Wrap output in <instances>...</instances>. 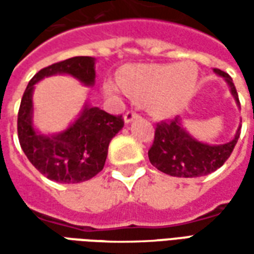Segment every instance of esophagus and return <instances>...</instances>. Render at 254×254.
Instances as JSON below:
<instances>
[{
  "label": "esophagus",
  "mask_w": 254,
  "mask_h": 254,
  "mask_svg": "<svg viewBox=\"0 0 254 254\" xmlns=\"http://www.w3.org/2000/svg\"><path fill=\"white\" fill-rule=\"evenodd\" d=\"M138 117V113H136L134 110H130V111H127L125 113V116H124V120H125V122L127 124H129V122H132L134 118H137Z\"/></svg>",
  "instance_id": "1"
}]
</instances>
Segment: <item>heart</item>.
Masks as SVG:
<instances>
[{"label": "heart", "mask_w": 254, "mask_h": 254, "mask_svg": "<svg viewBox=\"0 0 254 254\" xmlns=\"http://www.w3.org/2000/svg\"><path fill=\"white\" fill-rule=\"evenodd\" d=\"M198 81L196 64L184 61L165 65H136L125 69L121 85L127 94L151 99L152 110L159 116H173L187 105ZM107 92H118L114 84L106 85Z\"/></svg>", "instance_id": "b5f03b06"}]
</instances>
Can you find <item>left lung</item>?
Here are the masks:
<instances>
[{
  "label": "left lung",
  "instance_id": "8db88e82",
  "mask_svg": "<svg viewBox=\"0 0 254 254\" xmlns=\"http://www.w3.org/2000/svg\"><path fill=\"white\" fill-rule=\"evenodd\" d=\"M215 73L224 77L230 85L231 95L240 106L233 78L220 69H215ZM240 129L229 143L209 145L191 137L182 127L180 117L171 121H160L156 124L154 143L148 151L149 162L158 170L171 177L194 178L207 176L218 170L229 159L240 137Z\"/></svg>",
  "mask_w": 254,
  "mask_h": 254
}]
</instances>
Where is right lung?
<instances>
[{
	"label": "right lung",
	"instance_id": "right-lung-1",
	"mask_svg": "<svg viewBox=\"0 0 254 254\" xmlns=\"http://www.w3.org/2000/svg\"><path fill=\"white\" fill-rule=\"evenodd\" d=\"M70 74L85 85L95 83V58L73 57L41 69L25 88L19 114L20 145L36 170L61 184L87 181L103 170L111 138L124 127L122 116H111L99 107L85 106L66 130L45 136L32 125V92L42 78L53 74Z\"/></svg>",
	"mask_w": 254,
	"mask_h": 254
}]
</instances>
